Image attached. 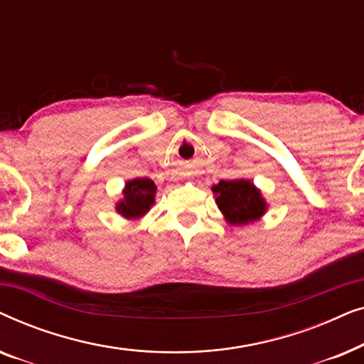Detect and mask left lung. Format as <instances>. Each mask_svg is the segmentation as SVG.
Returning a JSON list of instances; mask_svg holds the SVG:
<instances>
[{
	"label": "left lung",
	"instance_id": "1",
	"mask_svg": "<svg viewBox=\"0 0 364 364\" xmlns=\"http://www.w3.org/2000/svg\"><path fill=\"white\" fill-rule=\"evenodd\" d=\"M215 193L217 205L227 222L232 225H247L255 222L267 210V203L260 192L252 182L237 178V181H220L212 187Z\"/></svg>",
	"mask_w": 364,
	"mask_h": 364
}]
</instances>
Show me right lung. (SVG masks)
I'll return each mask as SVG.
<instances>
[{"instance_id": "add662e5", "label": "right lung", "mask_w": 364, "mask_h": 364, "mask_svg": "<svg viewBox=\"0 0 364 364\" xmlns=\"http://www.w3.org/2000/svg\"><path fill=\"white\" fill-rule=\"evenodd\" d=\"M156 188L154 182L147 177L129 181L124 191V200L117 203V212L126 218L142 217L154 203Z\"/></svg>"}]
</instances>
